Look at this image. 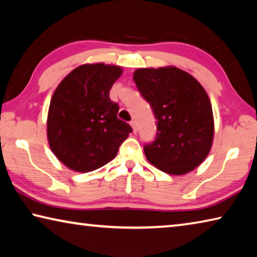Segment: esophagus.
I'll list each match as a JSON object with an SVG mask.
<instances>
[{"instance_id": "1", "label": "esophagus", "mask_w": 257, "mask_h": 257, "mask_svg": "<svg viewBox=\"0 0 257 257\" xmlns=\"http://www.w3.org/2000/svg\"><path fill=\"white\" fill-rule=\"evenodd\" d=\"M130 125H132L133 127V130H134V133L136 134L137 133V123H136V121L135 120H133V121H130Z\"/></svg>"}]
</instances>
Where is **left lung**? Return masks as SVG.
Masks as SVG:
<instances>
[{
	"instance_id": "1",
	"label": "left lung",
	"mask_w": 257,
	"mask_h": 257,
	"mask_svg": "<svg viewBox=\"0 0 257 257\" xmlns=\"http://www.w3.org/2000/svg\"><path fill=\"white\" fill-rule=\"evenodd\" d=\"M134 81L158 120L155 141L144 147L146 159L170 175L193 171L210 153L214 136L212 105L205 89L176 67L137 69Z\"/></svg>"
}]
</instances>
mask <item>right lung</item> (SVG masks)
Here are the masks:
<instances>
[{
	"instance_id": "obj_1",
	"label": "right lung",
	"mask_w": 257,
	"mask_h": 257,
	"mask_svg": "<svg viewBox=\"0 0 257 257\" xmlns=\"http://www.w3.org/2000/svg\"><path fill=\"white\" fill-rule=\"evenodd\" d=\"M121 73L119 66L87 63L56 87L47 114V139L54 155L71 170L90 172L105 165L133 132L118 119L119 105L108 96Z\"/></svg>"
}]
</instances>
